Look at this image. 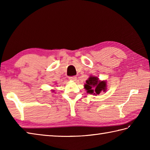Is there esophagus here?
Masks as SVG:
<instances>
[{
    "label": "esophagus",
    "instance_id": "34e87169",
    "mask_svg": "<svg viewBox=\"0 0 150 150\" xmlns=\"http://www.w3.org/2000/svg\"><path fill=\"white\" fill-rule=\"evenodd\" d=\"M69 79L70 81H75L77 80V77H75V76H73V77H70L69 78Z\"/></svg>",
    "mask_w": 150,
    "mask_h": 150
}]
</instances>
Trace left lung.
Instances as JSON below:
<instances>
[{
    "instance_id": "left-lung-1",
    "label": "left lung",
    "mask_w": 150,
    "mask_h": 150,
    "mask_svg": "<svg viewBox=\"0 0 150 150\" xmlns=\"http://www.w3.org/2000/svg\"><path fill=\"white\" fill-rule=\"evenodd\" d=\"M84 88L88 93L97 95L102 91L106 92L107 82L106 81H100L95 76H90L86 81Z\"/></svg>"
}]
</instances>
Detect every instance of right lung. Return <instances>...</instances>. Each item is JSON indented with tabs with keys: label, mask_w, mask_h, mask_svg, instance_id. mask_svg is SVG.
<instances>
[{
	"label": "right lung",
	"mask_w": 150,
	"mask_h": 150,
	"mask_svg": "<svg viewBox=\"0 0 150 150\" xmlns=\"http://www.w3.org/2000/svg\"><path fill=\"white\" fill-rule=\"evenodd\" d=\"M55 91V90H53V91Z\"/></svg>",
	"instance_id": "obj_1"
}]
</instances>
